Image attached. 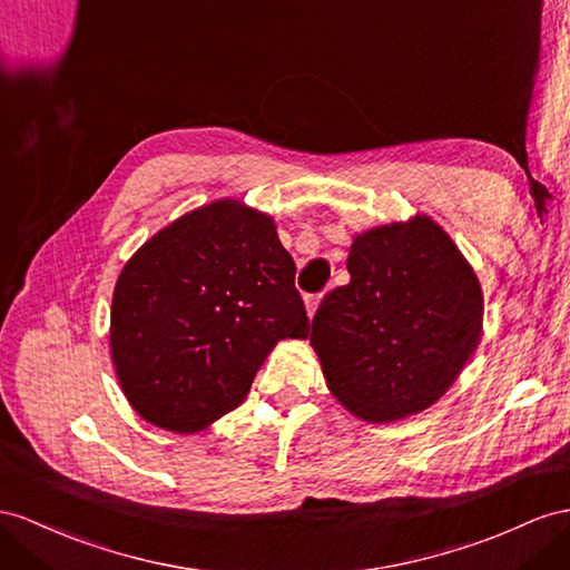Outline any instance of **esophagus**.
<instances>
[{
  "instance_id": "34e87169",
  "label": "esophagus",
  "mask_w": 570,
  "mask_h": 570,
  "mask_svg": "<svg viewBox=\"0 0 570 570\" xmlns=\"http://www.w3.org/2000/svg\"><path fill=\"white\" fill-rule=\"evenodd\" d=\"M320 301H323V294H313V296H305V311H308V315H311V317L315 315V311H317V305H320Z\"/></svg>"
}]
</instances>
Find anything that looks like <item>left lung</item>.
I'll use <instances>...</instances> for the list:
<instances>
[{
	"mask_svg": "<svg viewBox=\"0 0 570 570\" xmlns=\"http://www.w3.org/2000/svg\"><path fill=\"white\" fill-rule=\"evenodd\" d=\"M352 282L323 298L311 344L348 412L387 424L429 410L481 337L484 296L470 262L431 216L354 238Z\"/></svg>",
	"mask_w": 570,
	"mask_h": 570,
	"instance_id": "1",
	"label": "left lung"
}]
</instances>
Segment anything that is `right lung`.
<instances>
[{"instance_id": "obj_1", "label": "right lung", "mask_w": 570, "mask_h": 570, "mask_svg": "<svg viewBox=\"0 0 570 570\" xmlns=\"http://www.w3.org/2000/svg\"><path fill=\"white\" fill-rule=\"evenodd\" d=\"M272 216L218 199L175 218L122 267L110 352L135 412L195 433L243 404L276 342L311 320Z\"/></svg>"}]
</instances>
